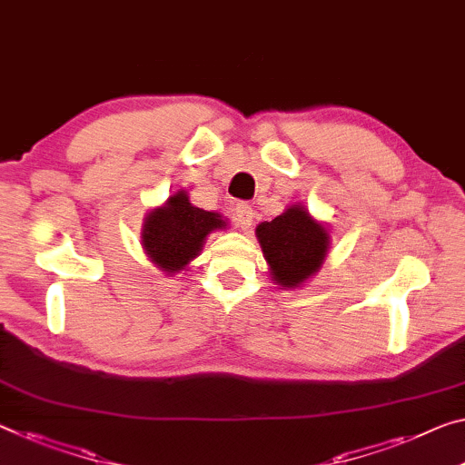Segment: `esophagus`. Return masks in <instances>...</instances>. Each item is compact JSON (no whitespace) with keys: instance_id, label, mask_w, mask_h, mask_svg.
Wrapping results in <instances>:
<instances>
[{"instance_id":"34e87169","label":"esophagus","mask_w":465,"mask_h":465,"mask_svg":"<svg viewBox=\"0 0 465 465\" xmlns=\"http://www.w3.org/2000/svg\"><path fill=\"white\" fill-rule=\"evenodd\" d=\"M234 223H237L242 231H249L253 224V208L247 203L234 205Z\"/></svg>"}]
</instances>
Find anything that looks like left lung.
I'll list each match as a JSON object with an SVG mask.
<instances>
[{"mask_svg": "<svg viewBox=\"0 0 465 465\" xmlns=\"http://www.w3.org/2000/svg\"><path fill=\"white\" fill-rule=\"evenodd\" d=\"M270 278L282 289H299L320 272L331 249V232L307 212L305 205L292 203L272 223L255 228Z\"/></svg>", "mask_w": 465, "mask_h": 465, "instance_id": "obj_1", "label": "left lung"}]
</instances>
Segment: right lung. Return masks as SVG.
<instances>
[{"mask_svg": "<svg viewBox=\"0 0 465 465\" xmlns=\"http://www.w3.org/2000/svg\"><path fill=\"white\" fill-rule=\"evenodd\" d=\"M223 213L195 208L189 193L181 189L145 216L141 231V247L149 262L166 276L184 272L202 253L205 239L213 231L226 228Z\"/></svg>", "mask_w": 465, "mask_h": 465, "instance_id": "add662e5", "label": "right lung"}]
</instances>
